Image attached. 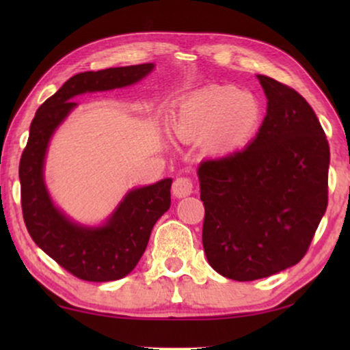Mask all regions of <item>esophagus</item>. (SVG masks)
<instances>
[{
    "mask_svg": "<svg viewBox=\"0 0 350 350\" xmlns=\"http://www.w3.org/2000/svg\"><path fill=\"white\" fill-rule=\"evenodd\" d=\"M193 181H191V178H188V176H178L174 181V185H172V193H174L175 198H186V196H189L191 193H193Z\"/></svg>",
    "mask_w": 350,
    "mask_h": 350,
    "instance_id": "obj_1",
    "label": "esophagus"
}]
</instances>
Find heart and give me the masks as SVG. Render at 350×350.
Masks as SVG:
<instances>
[{
  "label": "heart",
  "mask_w": 350,
  "mask_h": 350,
  "mask_svg": "<svg viewBox=\"0 0 350 350\" xmlns=\"http://www.w3.org/2000/svg\"><path fill=\"white\" fill-rule=\"evenodd\" d=\"M265 109L260 98L234 85H215L185 100L170 121L181 142H202L212 156H231L245 148L260 129Z\"/></svg>",
  "instance_id": "1"
}]
</instances>
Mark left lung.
I'll use <instances>...</instances> for the list:
<instances>
[{
	"label": "left lung",
	"mask_w": 350,
	"mask_h": 350,
	"mask_svg": "<svg viewBox=\"0 0 350 350\" xmlns=\"http://www.w3.org/2000/svg\"><path fill=\"white\" fill-rule=\"evenodd\" d=\"M258 79L267 109L256 137L198 170L205 256L239 282L303 260L328 205L329 146L314 109L288 85Z\"/></svg>",
	"instance_id": "left-lung-1"
}]
</instances>
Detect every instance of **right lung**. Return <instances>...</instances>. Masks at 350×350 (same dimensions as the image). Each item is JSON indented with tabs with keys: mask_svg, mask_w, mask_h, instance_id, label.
<instances>
[{
	"mask_svg": "<svg viewBox=\"0 0 350 350\" xmlns=\"http://www.w3.org/2000/svg\"><path fill=\"white\" fill-rule=\"evenodd\" d=\"M152 70L154 64H142L75 75L38 108L31 121L18 165L23 219L36 245L78 279L109 282L133 271L152 226L170 208L172 178L131 189L103 224L84 226L52 202L44 181L47 146L57 127L78 107L76 95L126 88Z\"/></svg>",
	"mask_w": 350,
	"mask_h": 350,
	"instance_id": "right-lung-1",
	"label": "right lung"
}]
</instances>
